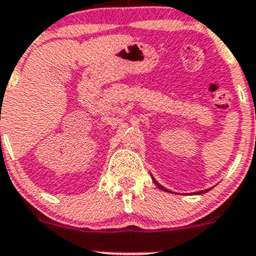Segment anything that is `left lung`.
I'll return each instance as SVG.
<instances>
[{
  "instance_id": "left-lung-1",
  "label": "left lung",
  "mask_w": 256,
  "mask_h": 256,
  "mask_svg": "<svg viewBox=\"0 0 256 256\" xmlns=\"http://www.w3.org/2000/svg\"><path fill=\"white\" fill-rule=\"evenodd\" d=\"M151 178H152V180L154 182H155V184L158 187H159L160 190H162V191H165V192H172V191H169L168 188H165L164 186H162V184H160L159 182H158V180H155V178L152 177V176H151ZM208 191H210V188H208V190H202V191H198V192H194V195H202V194H205V192H208Z\"/></svg>"
}]
</instances>
